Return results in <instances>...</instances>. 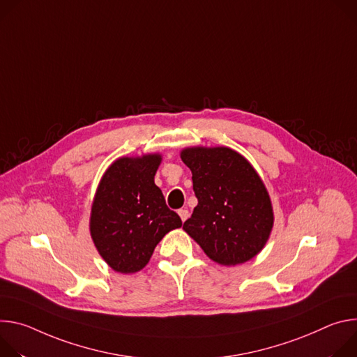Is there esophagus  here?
Listing matches in <instances>:
<instances>
[{
    "label": "esophagus",
    "instance_id": "esophagus-1",
    "mask_svg": "<svg viewBox=\"0 0 357 357\" xmlns=\"http://www.w3.org/2000/svg\"><path fill=\"white\" fill-rule=\"evenodd\" d=\"M178 215H180L181 221L184 222V221L188 218V211H187L185 208H181V210H178Z\"/></svg>",
    "mask_w": 357,
    "mask_h": 357
}]
</instances>
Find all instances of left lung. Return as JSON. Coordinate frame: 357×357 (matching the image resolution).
I'll list each match as a JSON object with an SVG mask.
<instances>
[{
  "instance_id": "left-lung-1",
  "label": "left lung",
  "mask_w": 357,
  "mask_h": 357,
  "mask_svg": "<svg viewBox=\"0 0 357 357\" xmlns=\"http://www.w3.org/2000/svg\"><path fill=\"white\" fill-rule=\"evenodd\" d=\"M180 157L192 173L199 200L183 229L220 265L252 259L273 227L271 197L257 170L225 146L185 147Z\"/></svg>"
}]
</instances>
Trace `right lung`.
Masks as SVG:
<instances>
[{"instance_id":"add662e5","label":"right lung","mask_w":357,"mask_h":357,"mask_svg":"<svg viewBox=\"0 0 357 357\" xmlns=\"http://www.w3.org/2000/svg\"><path fill=\"white\" fill-rule=\"evenodd\" d=\"M162 158L160 153L119 157L99 181L89 231L99 255L116 272L142 271L163 236L183 224L154 184Z\"/></svg>"}]
</instances>
